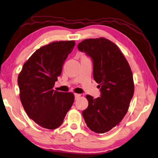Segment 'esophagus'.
I'll use <instances>...</instances> for the list:
<instances>
[{
    "label": "esophagus",
    "instance_id": "1",
    "mask_svg": "<svg viewBox=\"0 0 158 158\" xmlns=\"http://www.w3.org/2000/svg\"><path fill=\"white\" fill-rule=\"evenodd\" d=\"M80 96H81V94H75V100L78 99Z\"/></svg>",
    "mask_w": 158,
    "mask_h": 158
}]
</instances>
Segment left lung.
Segmentation results:
<instances>
[{
	"mask_svg": "<svg viewBox=\"0 0 158 158\" xmlns=\"http://www.w3.org/2000/svg\"><path fill=\"white\" fill-rule=\"evenodd\" d=\"M93 60L94 79L101 96L86 95L88 106L83 117L89 128L98 134L119 125L128 110L135 91L132 72L118 47L104 37L85 39L78 44Z\"/></svg>",
	"mask_w": 158,
	"mask_h": 158,
	"instance_id": "left-lung-1",
	"label": "left lung"
}]
</instances>
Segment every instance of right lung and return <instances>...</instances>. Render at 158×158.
Instances as JSON below:
<instances>
[{"label": "right lung", "instance_id": "1", "mask_svg": "<svg viewBox=\"0 0 158 158\" xmlns=\"http://www.w3.org/2000/svg\"><path fill=\"white\" fill-rule=\"evenodd\" d=\"M75 45V41H61L41 47L24 63L18 75L23 109L44 128L58 127L74 102L73 93L54 91L53 88Z\"/></svg>", "mask_w": 158, "mask_h": 158}]
</instances>
